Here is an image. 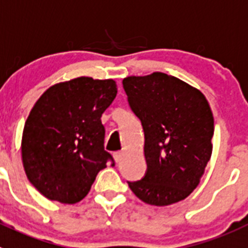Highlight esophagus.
Returning a JSON list of instances; mask_svg holds the SVG:
<instances>
[{"instance_id": "esophagus-1", "label": "esophagus", "mask_w": 248, "mask_h": 248, "mask_svg": "<svg viewBox=\"0 0 248 248\" xmlns=\"http://www.w3.org/2000/svg\"><path fill=\"white\" fill-rule=\"evenodd\" d=\"M122 155H124V153H122V152H115V153H113V158H115V160L117 163L120 162V160H121V158H122Z\"/></svg>"}]
</instances>
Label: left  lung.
Wrapping results in <instances>:
<instances>
[{"label":"left lung","mask_w":248,"mask_h":248,"mask_svg":"<svg viewBox=\"0 0 248 248\" xmlns=\"http://www.w3.org/2000/svg\"><path fill=\"white\" fill-rule=\"evenodd\" d=\"M128 104L144 131L146 175L128 186L155 206L184 200L213 153L214 117L204 93L164 73L124 78Z\"/></svg>","instance_id":"left-lung-1"}]
</instances>
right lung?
<instances>
[{"mask_svg": "<svg viewBox=\"0 0 248 248\" xmlns=\"http://www.w3.org/2000/svg\"><path fill=\"white\" fill-rule=\"evenodd\" d=\"M116 93L115 80L80 77L50 86L38 99L24 124L21 149L27 178L42 195L79 202L108 160L113 162L104 148L101 116Z\"/></svg>", "mask_w": 248, "mask_h": 248, "instance_id": "obj_1", "label": "right lung"}]
</instances>
